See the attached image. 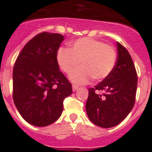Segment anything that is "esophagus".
Instances as JSON below:
<instances>
[{
	"label": "esophagus",
	"instance_id": "esophagus-1",
	"mask_svg": "<svg viewBox=\"0 0 152 152\" xmlns=\"http://www.w3.org/2000/svg\"><path fill=\"white\" fill-rule=\"evenodd\" d=\"M78 89V86H75V85H72V90L75 92V91H76Z\"/></svg>",
	"mask_w": 152,
	"mask_h": 152
}]
</instances>
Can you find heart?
Returning <instances> with one entry per match:
<instances>
[{
  "instance_id": "b5f03b06",
  "label": "heart",
  "mask_w": 152,
  "mask_h": 152,
  "mask_svg": "<svg viewBox=\"0 0 152 152\" xmlns=\"http://www.w3.org/2000/svg\"><path fill=\"white\" fill-rule=\"evenodd\" d=\"M57 62L63 72L76 84H86L91 78L99 81L112 72L116 63V53L112 45L90 37L76 40L71 49L60 47L57 51Z\"/></svg>"
}]
</instances>
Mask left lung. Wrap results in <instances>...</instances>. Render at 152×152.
I'll return each instance as SVG.
<instances>
[{
    "label": "left lung",
    "instance_id": "8db88e82",
    "mask_svg": "<svg viewBox=\"0 0 152 152\" xmlns=\"http://www.w3.org/2000/svg\"><path fill=\"white\" fill-rule=\"evenodd\" d=\"M117 51L112 72L94 88L89 89L86 102L89 120L102 128L114 127L120 124L135 103L137 84L135 66L128 50L119 42Z\"/></svg>",
    "mask_w": 152,
    "mask_h": 152
}]
</instances>
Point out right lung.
Wrapping results in <instances>:
<instances>
[{
	"instance_id": "right-lung-1",
	"label": "right lung",
	"mask_w": 152,
	"mask_h": 152,
	"mask_svg": "<svg viewBox=\"0 0 152 152\" xmlns=\"http://www.w3.org/2000/svg\"><path fill=\"white\" fill-rule=\"evenodd\" d=\"M63 35L44 31L28 41L13 70V99L22 117L29 124L44 127L59 118L63 100L72 88L59 70L57 51Z\"/></svg>"
}]
</instances>
